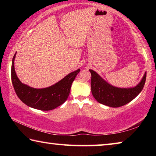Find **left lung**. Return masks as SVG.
<instances>
[{"label": "left lung", "mask_w": 156, "mask_h": 156, "mask_svg": "<svg viewBox=\"0 0 156 156\" xmlns=\"http://www.w3.org/2000/svg\"><path fill=\"white\" fill-rule=\"evenodd\" d=\"M91 72V93L98 102L111 107H119L129 103L140 93L146 81L147 72L138 85L131 88H118L112 85L94 71Z\"/></svg>", "instance_id": "8db88e82"}]
</instances>
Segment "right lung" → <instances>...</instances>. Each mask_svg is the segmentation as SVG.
<instances>
[{
    "label": "right lung",
    "mask_w": 156,
    "mask_h": 156,
    "mask_svg": "<svg viewBox=\"0 0 156 156\" xmlns=\"http://www.w3.org/2000/svg\"><path fill=\"white\" fill-rule=\"evenodd\" d=\"M14 54L12 63V82L16 94L23 103L34 109L49 111L59 107L67 100L71 86L76 76L80 72L78 69L69 73L54 85L47 88L36 89L21 83L14 69Z\"/></svg>",
    "instance_id": "add662e5"
}]
</instances>
